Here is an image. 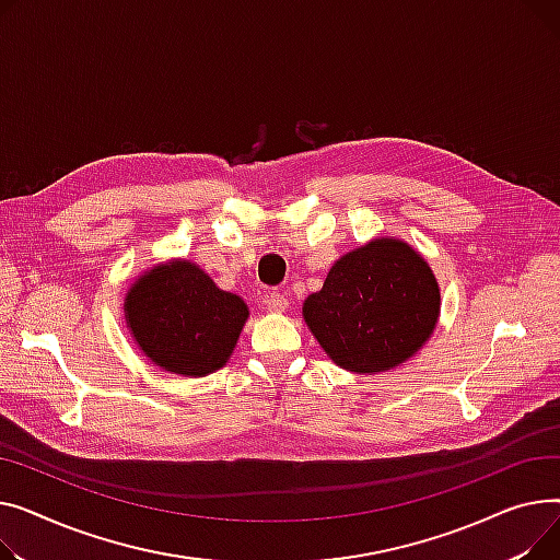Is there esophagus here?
I'll use <instances>...</instances> for the list:
<instances>
[{"instance_id": "esophagus-1", "label": "esophagus", "mask_w": 560, "mask_h": 560, "mask_svg": "<svg viewBox=\"0 0 560 560\" xmlns=\"http://www.w3.org/2000/svg\"><path fill=\"white\" fill-rule=\"evenodd\" d=\"M265 303H267V310L273 314H282L289 307L287 295H282V293H269Z\"/></svg>"}]
</instances>
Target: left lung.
Wrapping results in <instances>:
<instances>
[{
    "instance_id": "left-lung-1",
    "label": "left lung",
    "mask_w": 560,
    "mask_h": 560,
    "mask_svg": "<svg viewBox=\"0 0 560 560\" xmlns=\"http://www.w3.org/2000/svg\"><path fill=\"white\" fill-rule=\"evenodd\" d=\"M441 287L427 259L398 237H375L341 255L303 318L323 352L343 371L377 375L402 366L430 341Z\"/></svg>"
}]
</instances>
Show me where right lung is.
<instances>
[{
    "instance_id": "right-lung-1",
    "label": "right lung",
    "mask_w": 560,
    "mask_h": 560,
    "mask_svg": "<svg viewBox=\"0 0 560 560\" xmlns=\"http://www.w3.org/2000/svg\"><path fill=\"white\" fill-rule=\"evenodd\" d=\"M124 318L142 354L164 373L208 377L235 352L248 305L185 257L160 261L130 284Z\"/></svg>"
}]
</instances>
